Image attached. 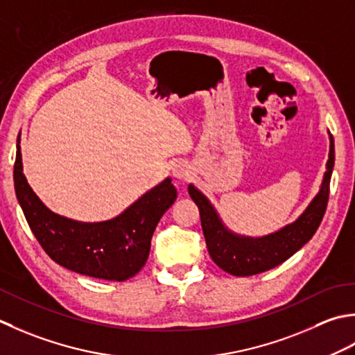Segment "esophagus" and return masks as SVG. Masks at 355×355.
Segmentation results:
<instances>
[{"mask_svg":"<svg viewBox=\"0 0 355 355\" xmlns=\"http://www.w3.org/2000/svg\"><path fill=\"white\" fill-rule=\"evenodd\" d=\"M190 173H191L190 167L184 162H179L173 167V175H175V178L178 179H188L190 178Z\"/></svg>","mask_w":355,"mask_h":355,"instance_id":"34e87169","label":"esophagus"}]
</instances>
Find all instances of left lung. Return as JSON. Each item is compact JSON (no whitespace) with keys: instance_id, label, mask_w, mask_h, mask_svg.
I'll return each mask as SVG.
<instances>
[{"instance_id":"8db88e82","label":"left lung","mask_w":355,"mask_h":355,"mask_svg":"<svg viewBox=\"0 0 355 355\" xmlns=\"http://www.w3.org/2000/svg\"><path fill=\"white\" fill-rule=\"evenodd\" d=\"M334 157V137L329 135V159L317 196L297 220L263 237L239 236L230 231L204 194L188 185V193L199 208L202 231L214 263L233 276L245 277L268 271L297 252L314 236L327 211Z\"/></svg>"}]
</instances>
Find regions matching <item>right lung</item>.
<instances>
[{
  "mask_svg": "<svg viewBox=\"0 0 355 355\" xmlns=\"http://www.w3.org/2000/svg\"><path fill=\"white\" fill-rule=\"evenodd\" d=\"M19 136L13 165L15 193L26 220L50 259L84 276L122 282L146 265L151 236L178 191L171 179L151 188L124 213L105 222H78L56 214L36 196L23 173Z\"/></svg>",
  "mask_w": 355,
  "mask_h": 355,
  "instance_id": "add662e5",
  "label": "right lung"
}]
</instances>
